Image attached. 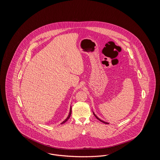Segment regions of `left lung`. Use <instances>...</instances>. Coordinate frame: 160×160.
<instances>
[{
    "instance_id": "left-lung-1",
    "label": "left lung",
    "mask_w": 160,
    "mask_h": 160,
    "mask_svg": "<svg viewBox=\"0 0 160 160\" xmlns=\"http://www.w3.org/2000/svg\"><path fill=\"white\" fill-rule=\"evenodd\" d=\"M93 114H94V116H95V117H96V118H97V119H98V120H99V121H101V122H103V123H107V124H108V123H107V122H104V121H102V120H101V119H99V118H98V117H97V116H96V115H95V113H93Z\"/></svg>"
}]
</instances>
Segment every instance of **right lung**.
Masks as SVG:
<instances>
[{"instance_id":"1","label":"right lung","mask_w":160,"mask_h":160,"mask_svg":"<svg viewBox=\"0 0 160 160\" xmlns=\"http://www.w3.org/2000/svg\"><path fill=\"white\" fill-rule=\"evenodd\" d=\"M71 114V106L70 107V111H69V113L68 116L67 117V118L64 121H63V122L61 123V124H63V123H65V122H67V121L68 120V119L69 118V117H70Z\"/></svg>"}]
</instances>
